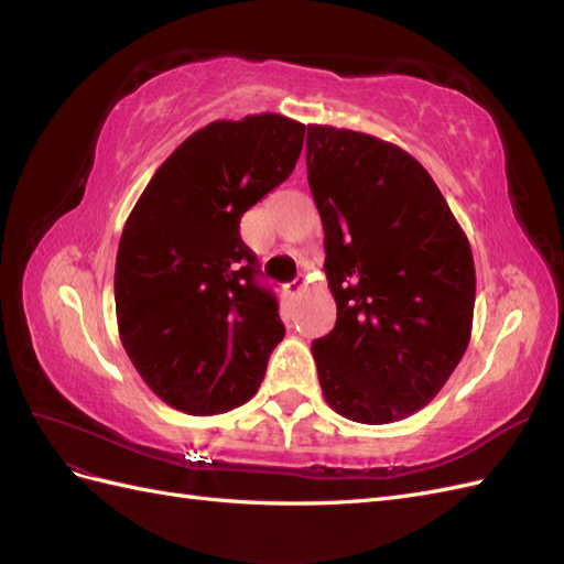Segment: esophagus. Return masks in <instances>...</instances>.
<instances>
[{"label":"esophagus","mask_w":564,"mask_h":564,"mask_svg":"<svg viewBox=\"0 0 564 564\" xmlns=\"http://www.w3.org/2000/svg\"><path fill=\"white\" fill-rule=\"evenodd\" d=\"M303 289H305V282L303 280H294L292 284H286V294L296 301L303 294Z\"/></svg>","instance_id":"1"}]
</instances>
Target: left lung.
Returning <instances> with one entry per match:
<instances>
[{
  "label": "left lung",
  "mask_w": 564,
  "mask_h": 564,
  "mask_svg": "<svg viewBox=\"0 0 564 564\" xmlns=\"http://www.w3.org/2000/svg\"><path fill=\"white\" fill-rule=\"evenodd\" d=\"M334 329L313 340L327 404L390 423L429 404L464 357L475 308L466 232L425 169L377 135L308 127Z\"/></svg>",
  "instance_id": "8db88e82"
}]
</instances>
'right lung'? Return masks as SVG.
<instances>
[{
  "mask_svg": "<svg viewBox=\"0 0 564 564\" xmlns=\"http://www.w3.org/2000/svg\"><path fill=\"white\" fill-rule=\"evenodd\" d=\"M303 135L305 124L272 112L218 119L164 160L127 218L119 338L150 390L185 414L251 400L284 336L240 220L294 172Z\"/></svg>",
  "mask_w": 564,
  "mask_h": 564,
  "instance_id": "1",
  "label": "right lung"
}]
</instances>
